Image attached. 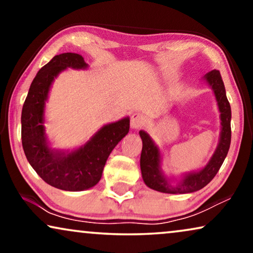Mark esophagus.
<instances>
[{
    "label": "esophagus",
    "mask_w": 253,
    "mask_h": 253,
    "mask_svg": "<svg viewBox=\"0 0 253 253\" xmlns=\"http://www.w3.org/2000/svg\"><path fill=\"white\" fill-rule=\"evenodd\" d=\"M145 116L141 113H133L131 115V127L132 129H139L144 126Z\"/></svg>",
    "instance_id": "34e87169"
}]
</instances>
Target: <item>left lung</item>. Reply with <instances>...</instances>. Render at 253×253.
<instances>
[{
	"instance_id": "obj_1",
	"label": "left lung",
	"mask_w": 253,
	"mask_h": 253,
	"mask_svg": "<svg viewBox=\"0 0 253 253\" xmlns=\"http://www.w3.org/2000/svg\"><path fill=\"white\" fill-rule=\"evenodd\" d=\"M206 82L215 94L217 106L221 113V136L215 153L213 154L205 168L197 172H190L185 175L182 181L176 185H171L167 177H165L160 169V152L155 146L150 136L145 131H139L143 140V150L140 154V169L143 179L148 188L165 193H190L203 189L214 178L217 174L228 151H229L231 140V109L229 101L226 95V89L219 70H212L205 76Z\"/></svg>"
}]
</instances>
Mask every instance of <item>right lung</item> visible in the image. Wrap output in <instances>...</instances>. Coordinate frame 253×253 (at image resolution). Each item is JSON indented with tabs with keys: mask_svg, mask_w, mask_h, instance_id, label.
Instances as JSON below:
<instances>
[{
	"mask_svg": "<svg viewBox=\"0 0 253 253\" xmlns=\"http://www.w3.org/2000/svg\"><path fill=\"white\" fill-rule=\"evenodd\" d=\"M67 68L85 69L82 55L64 53L54 56L34 77L22 110V144L27 161L48 184L65 191H82L100 181L107 159L129 132L130 120L107 124L84 146L71 153L48 147L43 126L44 103L55 77Z\"/></svg>",
	"mask_w": 253,
	"mask_h": 253,
	"instance_id": "right-lung-1",
	"label": "right lung"
}]
</instances>
